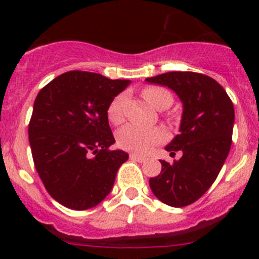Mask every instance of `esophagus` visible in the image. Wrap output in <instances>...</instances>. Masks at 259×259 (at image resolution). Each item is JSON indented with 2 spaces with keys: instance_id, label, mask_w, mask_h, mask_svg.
<instances>
[{
  "instance_id": "1",
  "label": "esophagus",
  "mask_w": 259,
  "mask_h": 259,
  "mask_svg": "<svg viewBox=\"0 0 259 259\" xmlns=\"http://www.w3.org/2000/svg\"><path fill=\"white\" fill-rule=\"evenodd\" d=\"M130 158H131L132 161H137V162H144L145 161V158L144 157H141V155H139V154H135V153H132V154H130Z\"/></svg>"
}]
</instances>
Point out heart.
<instances>
[{"label":"heart","instance_id":"heart-1","mask_svg":"<svg viewBox=\"0 0 259 259\" xmlns=\"http://www.w3.org/2000/svg\"><path fill=\"white\" fill-rule=\"evenodd\" d=\"M143 96L153 107L161 110L168 107L172 102V96L168 91L158 87H149L143 91ZM124 95L114 98L107 109V116L113 123L122 122ZM118 144L123 149L136 153H145L166 139V132L161 128H148L139 124H127L118 132Z\"/></svg>","mask_w":259,"mask_h":259}]
</instances>
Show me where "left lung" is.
Here are the masks:
<instances>
[{"instance_id":"8db88e82","label":"left lung","mask_w":259,"mask_h":259,"mask_svg":"<svg viewBox=\"0 0 259 259\" xmlns=\"http://www.w3.org/2000/svg\"><path fill=\"white\" fill-rule=\"evenodd\" d=\"M145 80L170 88L183 104L179 135L166 146L183 157L174 163L161 161V174L150 178V189L168 206H187L211 187L230 153L233 104L218 81L197 72L172 71Z\"/></svg>"}]
</instances>
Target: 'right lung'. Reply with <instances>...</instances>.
Wrapping results in <instances>:
<instances>
[{
    "label": "right lung",
    "instance_id": "right-lung-1",
    "mask_svg": "<svg viewBox=\"0 0 259 259\" xmlns=\"http://www.w3.org/2000/svg\"><path fill=\"white\" fill-rule=\"evenodd\" d=\"M131 80H111L96 72L68 71L38 92L28 125L29 145L40 179L57 202L87 210L113 189L123 150L107 119L114 97Z\"/></svg>",
    "mask_w": 259,
    "mask_h": 259
}]
</instances>
